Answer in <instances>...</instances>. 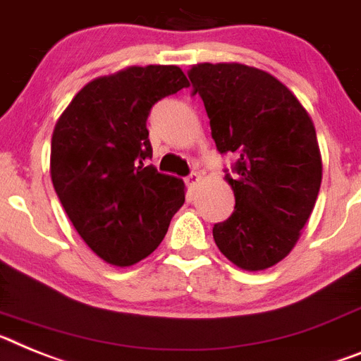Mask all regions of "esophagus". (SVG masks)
<instances>
[{"label":"esophagus","mask_w":361,"mask_h":361,"mask_svg":"<svg viewBox=\"0 0 361 361\" xmlns=\"http://www.w3.org/2000/svg\"><path fill=\"white\" fill-rule=\"evenodd\" d=\"M200 180H202V176H200L198 172H190L189 176L185 178V183H187L189 189H196V187L200 185Z\"/></svg>","instance_id":"1"}]
</instances>
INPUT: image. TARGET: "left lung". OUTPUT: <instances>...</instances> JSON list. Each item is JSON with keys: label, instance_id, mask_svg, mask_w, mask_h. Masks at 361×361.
Returning a JSON list of instances; mask_svg holds the SVG:
<instances>
[{"label": "left lung", "instance_id": "1", "mask_svg": "<svg viewBox=\"0 0 361 361\" xmlns=\"http://www.w3.org/2000/svg\"><path fill=\"white\" fill-rule=\"evenodd\" d=\"M219 154L236 158L225 180L234 212L212 227L218 249L245 271H263L289 255L314 209L322 158L307 111L281 81L240 63L189 71Z\"/></svg>", "mask_w": 361, "mask_h": 361}]
</instances>
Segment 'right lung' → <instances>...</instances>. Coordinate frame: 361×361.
Masks as SVG:
<instances>
[{
	"label": "right lung",
	"mask_w": 361,
	"mask_h": 361,
	"mask_svg": "<svg viewBox=\"0 0 361 361\" xmlns=\"http://www.w3.org/2000/svg\"><path fill=\"white\" fill-rule=\"evenodd\" d=\"M183 87L176 65L125 68L87 83L56 123L52 185L78 234L106 263L147 258L183 205V181L147 165L150 109Z\"/></svg>",
	"instance_id": "right-lung-1"
}]
</instances>
